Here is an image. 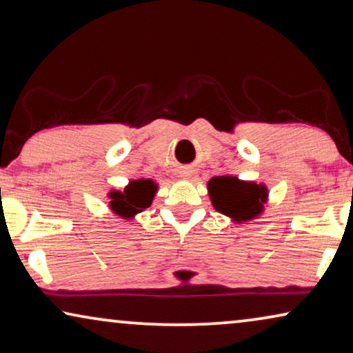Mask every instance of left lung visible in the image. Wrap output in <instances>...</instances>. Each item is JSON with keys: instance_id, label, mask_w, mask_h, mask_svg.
I'll return each instance as SVG.
<instances>
[{"instance_id": "left-lung-1", "label": "left lung", "mask_w": 353, "mask_h": 353, "mask_svg": "<svg viewBox=\"0 0 353 353\" xmlns=\"http://www.w3.org/2000/svg\"><path fill=\"white\" fill-rule=\"evenodd\" d=\"M209 194L219 212L241 222L255 217L263 209L266 187L238 181L236 177L220 176L209 181Z\"/></svg>"}]
</instances>
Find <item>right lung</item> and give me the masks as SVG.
<instances>
[{
    "label": "right lung",
    "mask_w": 353,
    "mask_h": 353,
    "mask_svg": "<svg viewBox=\"0 0 353 353\" xmlns=\"http://www.w3.org/2000/svg\"><path fill=\"white\" fill-rule=\"evenodd\" d=\"M155 190L157 185L150 179L133 181L130 182V185L123 192L109 193L110 208L120 217H131V215L138 214L150 206Z\"/></svg>",
    "instance_id": "obj_1"
}]
</instances>
